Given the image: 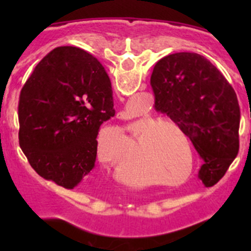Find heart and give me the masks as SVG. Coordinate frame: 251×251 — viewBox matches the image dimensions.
<instances>
[{"label": "heart", "instance_id": "obj_1", "mask_svg": "<svg viewBox=\"0 0 251 251\" xmlns=\"http://www.w3.org/2000/svg\"><path fill=\"white\" fill-rule=\"evenodd\" d=\"M128 130L132 133V136H137L141 152L150 159L162 177L179 178L187 170L188 155L190 156V167H188L186 177L191 175L194 171L191 139L178 123L147 114L130 122L128 124ZM108 139L118 142L122 146L128 145L130 142L123 128L119 126H110L100 130L98 137L99 151L101 145H105Z\"/></svg>", "mask_w": 251, "mask_h": 251}]
</instances>
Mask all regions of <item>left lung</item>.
<instances>
[{"instance_id":"obj_1","label":"left lung","mask_w":251,"mask_h":251,"mask_svg":"<svg viewBox=\"0 0 251 251\" xmlns=\"http://www.w3.org/2000/svg\"><path fill=\"white\" fill-rule=\"evenodd\" d=\"M156 109L181 126L203 161L199 177L212 186L239 152L240 108L225 76L195 52L162 57L151 76Z\"/></svg>"}]
</instances>
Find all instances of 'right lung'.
Returning a JSON list of instances; mask_svg holds the SVG:
<instances>
[{
	"label": "right lung",
	"mask_w": 251,
	"mask_h": 251,
	"mask_svg": "<svg viewBox=\"0 0 251 251\" xmlns=\"http://www.w3.org/2000/svg\"><path fill=\"white\" fill-rule=\"evenodd\" d=\"M110 79L97 57L60 46L36 65L20 94V147L31 167L64 188L95 167L99 128L114 117Z\"/></svg>",
	"instance_id": "1"
}]
</instances>
